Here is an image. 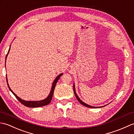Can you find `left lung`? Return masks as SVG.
I'll list each match as a JSON object with an SVG mask.
<instances>
[{
	"label": "left lung",
	"instance_id": "8db88e82",
	"mask_svg": "<svg viewBox=\"0 0 134 134\" xmlns=\"http://www.w3.org/2000/svg\"><path fill=\"white\" fill-rule=\"evenodd\" d=\"M73 92H74V93H75V96H76V98H77V99L78 100V101L81 104H82L83 105H84V106H85V107H88V108H99V107H93V106H91V105H88V104H85V103H84L83 102H82V101L80 99V98L78 97V96H77V94H76V91H75V85H73ZM100 108V107H99Z\"/></svg>",
	"mask_w": 134,
	"mask_h": 134
}]
</instances>
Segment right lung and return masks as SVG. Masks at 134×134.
<instances>
[{
	"label": "right lung",
	"instance_id": "1",
	"mask_svg": "<svg viewBox=\"0 0 134 134\" xmlns=\"http://www.w3.org/2000/svg\"><path fill=\"white\" fill-rule=\"evenodd\" d=\"M10 49H9V50H8V52L7 53L6 57H5V59H6L7 56V55L8 54L9 52H10ZM62 75H63V74L61 73L60 75H58L57 77H56V79H55L54 82H53V83L52 90H51V91H50V93L49 95L48 96V97H47L46 99H45L44 100H41V101H37V102H34V101H33V102H32H32H31V101H25V100L21 99L19 97H18L15 94L14 92H13V91L11 90V88H10V87H9L8 83H7V85H8V88L10 89V90L12 92V93H13L14 94V96H15V97L16 98V99L19 100V102L21 103L22 104H23L25 106L27 107H30V108L40 107H43V106H44V105H48L50 103V102H51V100L52 99V97H53V93H54V88H55V85H56V84H57L58 80H59V78H60V77ZM6 79H7V78H6Z\"/></svg>",
	"mask_w": 134,
	"mask_h": 134
}]
</instances>
